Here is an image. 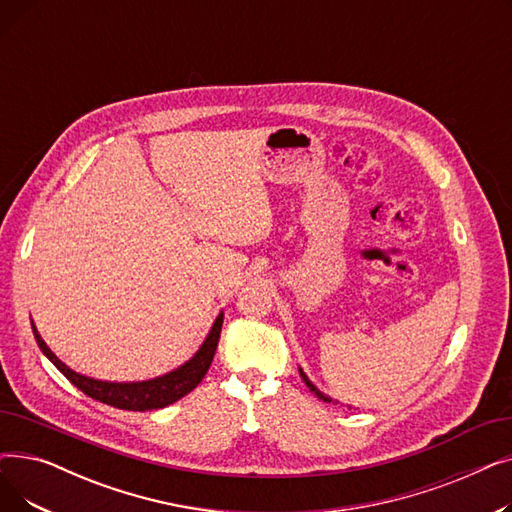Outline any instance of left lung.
<instances>
[{
    "label": "left lung",
    "mask_w": 512,
    "mask_h": 512,
    "mask_svg": "<svg viewBox=\"0 0 512 512\" xmlns=\"http://www.w3.org/2000/svg\"><path fill=\"white\" fill-rule=\"evenodd\" d=\"M299 371H301V378H303V382L307 384V388H309L311 392H315V396H317L319 400H324V402H332V398H330V396H326L324 392H319V390H317V388H315V386L309 382V378H307V375H305V371H303V369H299Z\"/></svg>",
    "instance_id": "8db88e82"
}]
</instances>
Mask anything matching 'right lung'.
<instances>
[{"instance_id":"obj_1","label":"right lung","mask_w":512,"mask_h":512,"mask_svg":"<svg viewBox=\"0 0 512 512\" xmlns=\"http://www.w3.org/2000/svg\"><path fill=\"white\" fill-rule=\"evenodd\" d=\"M222 324H224V313H220L218 319L213 321V326H211L205 342L195 353V357L188 359L178 369L161 375V378H155V380L126 382V384L101 382V380H93V378H87V375H80V373L72 371L66 363H62L56 355L51 353V348L45 344V340L37 332L35 324H33V334H35V340L43 351V355L53 365H56L80 392H85L93 400H99V402H103V405H110L116 409L153 411V409H164V407L172 405V402L180 400L188 392H193L201 384V380L205 378V373L213 361L215 348H218Z\"/></svg>"}]
</instances>
